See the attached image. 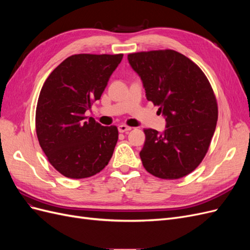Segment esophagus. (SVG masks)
Returning <instances> with one entry per match:
<instances>
[{
    "mask_svg": "<svg viewBox=\"0 0 250 250\" xmlns=\"http://www.w3.org/2000/svg\"><path fill=\"white\" fill-rule=\"evenodd\" d=\"M118 129H119V131H120V132H127V131L131 130V127H129V126H126V125L122 124V125H119Z\"/></svg>",
    "mask_w": 250,
    "mask_h": 250,
    "instance_id": "1",
    "label": "esophagus"
}]
</instances>
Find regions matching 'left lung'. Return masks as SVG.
<instances>
[{
	"label": "left lung",
	"instance_id": "1",
	"mask_svg": "<svg viewBox=\"0 0 250 250\" xmlns=\"http://www.w3.org/2000/svg\"><path fill=\"white\" fill-rule=\"evenodd\" d=\"M132 70L145 88L148 101L158 105L166 129H145L140 156L150 174L177 179L194 171L209 147L218 107L208 78L192 60L173 50L132 53Z\"/></svg>",
	"mask_w": 250,
	"mask_h": 250
}]
</instances>
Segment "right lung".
<instances>
[{"label": "right lung", "instance_id": "add662e5", "mask_svg": "<svg viewBox=\"0 0 250 250\" xmlns=\"http://www.w3.org/2000/svg\"><path fill=\"white\" fill-rule=\"evenodd\" d=\"M123 54L67 57L44 81L35 125L40 145L63 176L80 179L106 167L118 142L116 126H102L85 111L99 100Z\"/></svg>", "mask_w": 250, "mask_h": 250}]
</instances>
